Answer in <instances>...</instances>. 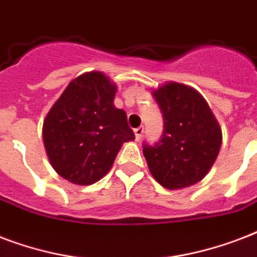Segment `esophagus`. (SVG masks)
Returning <instances> with one entry per match:
<instances>
[{
	"mask_svg": "<svg viewBox=\"0 0 257 257\" xmlns=\"http://www.w3.org/2000/svg\"><path fill=\"white\" fill-rule=\"evenodd\" d=\"M143 133H145V128H143V126H139V127H137V128H134L135 139H137V141H141Z\"/></svg>",
	"mask_w": 257,
	"mask_h": 257,
	"instance_id": "34e87169",
	"label": "esophagus"
}]
</instances>
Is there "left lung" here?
I'll return each instance as SVG.
<instances>
[{"instance_id": "left-lung-1", "label": "left lung", "mask_w": 257, "mask_h": 257, "mask_svg": "<svg viewBox=\"0 0 257 257\" xmlns=\"http://www.w3.org/2000/svg\"><path fill=\"white\" fill-rule=\"evenodd\" d=\"M164 119V134L143 142L153 177L166 189H182L206 176L221 147V130L208 103L190 87L168 83L153 92Z\"/></svg>"}]
</instances>
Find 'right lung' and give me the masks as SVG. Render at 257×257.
<instances>
[{
  "label": "right lung",
  "mask_w": 257,
  "mask_h": 257,
  "mask_svg": "<svg viewBox=\"0 0 257 257\" xmlns=\"http://www.w3.org/2000/svg\"><path fill=\"white\" fill-rule=\"evenodd\" d=\"M116 87L100 72L72 80L48 112L43 139L63 178L91 185L104 177L124 142L135 138L127 115L114 107Z\"/></svg>",
  "instance_id": "right-lung-1"
}]
</instances>
